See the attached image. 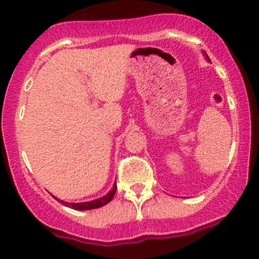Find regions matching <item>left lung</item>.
<instances>
[{"label":"left lung","mask_w":259,"mask_h":259,"mask_svg":"<svg viewBox=\"0 0 259 259\" xmlns=\"http://www.w3.org/2000/svg\"><path fill=\"white\" fill-rule=\"evenodd\" d=\"M204 56H205V57H207V60H208V61H210V60H209V57H208V56H207V54H205V52H204Z\"/></svg>","instance_id":"obj_1"}]
</instances>
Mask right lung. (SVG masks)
<instances>
[{
  "instance_id": "obj_1",
  "label": "right lung",
  "mask_w": 259,
  "mask_h": 259,
  "mask_svg": "<svg viewBox=\"0 0 259 259\" xmlns=\"http://www.w3.org/2000/svg\"><path fill=\"white\" fill-rule=\"evenodd\" d=\"M115 192H116V183H115V184L113 185V189H111L110 192L108 193V194L104 195V197H101V198H99V199L90 200V202L67 203V202H64V200L57 199V198H56V199L59 200L61 204H64L65 207L72 208V209H76V210H89V209H96V208H100V207H103V205L108 204V203L110 202V200L114 198Z\"/></svg>"
}]
</instances>
